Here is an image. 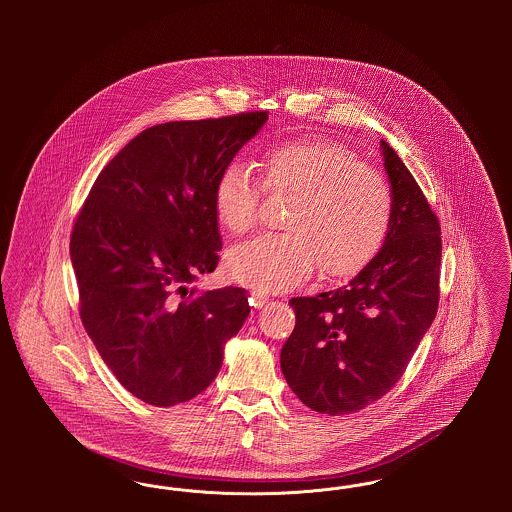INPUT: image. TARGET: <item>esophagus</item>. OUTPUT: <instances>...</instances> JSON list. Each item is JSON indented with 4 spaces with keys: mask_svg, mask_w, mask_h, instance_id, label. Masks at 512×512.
I'll use <instances>...</instances> for the list:
<instances>
[{
    "mask_svg": "<svg viewBox=\"0 0 512 512\" xmlns=\"http://www.w3.org/2000/svg\"><path fill=\"white\" fill-rule=\"evenodd\" d=\"M268 301H270V295L263 292H251L249 293V303L255 307V309H261L265 307Z\"/></svg>",
    "mask_w": 512,
    "mask_h": 512,
    "instance_id": "esophagus-1",
    "label": "esophagus"
}]
</instances>
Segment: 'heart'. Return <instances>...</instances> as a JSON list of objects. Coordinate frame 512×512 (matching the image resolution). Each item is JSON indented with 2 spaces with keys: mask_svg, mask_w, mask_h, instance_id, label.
I'll list each match as a JSON object with an SVG mask.
<instances>
[{
  "mask_svg": "<svg viewBox=\"0 0 512 512\" xmlns=\"http://www.w3.org/2000/svg\"><path fill=\"white\" fill-rule=\"evenodd\" d=\"M263 192L292 195L286 234L257 236L226 257L230 278L257 290H292L317 265L328 280L351 278L370 263L390 230L388 180L351 147L328 138L268 147L259 178L242 161L228 163L213 194L220 228L232 236L249 232L259 219Z\"/></svg>",
  "mask_w": 512,
  "mask_h": 512,
  "instance_id": "1",
  "label": "heart"
}]
</instances>
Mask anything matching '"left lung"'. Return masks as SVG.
I'll return each instance as SVG.
<instances>
[{
	"instance_id": "8db88e82",
	"label": "left lung",
	"mask_w": 512,
	"mask_h": 512,
	"mask_svg": "<svg viewBox=\"0 0 512 512\" xmlns=\"http://www.w3.org/2000/svg\"><path fill=\"white\" fill-rule=\"evenodd\" d=\"M382 155L393 194L384 245L349 284L290 299L295 328L280 366L293 393L317 413H357L384 397L438 313V217L386 142Z\"/></svg>"
}]
</instances>
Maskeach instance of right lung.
I'll use <instances>...</instances> for the list:
<instances>
[{
    "label": "right lung",
    "instance_id": "1",
    "mask_svg": "<svg viewBox=\"0 0 512 512\" xmlns=\"http://www.w3.org/2000/svg\"><path fill=\"white\" fill-rule=\"evenodd\" d=\"M267 111L157 124L99 172L71 234L80 318L101 359L144 403L205 390L251 307L244 288L197 293L219 265L213 194Z\"/></svg>",
    "mask_w": 512,
    "mask_h": 512
}]
</instances>
